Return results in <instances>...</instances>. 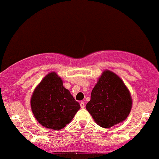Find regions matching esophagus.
Here are the masks:
<instances>
[{"instance_id":"esophagus-1","label":"esophagus","mask_w":159,"mask_h":159,"mask_svg":"<svg viewBox=\"0 0 159 159\" xmlns=\"http://www.w3.org/2000/svg\"><path fill=\"white\" fill-rule=\"evenodd\" d=\"M80 106H81V108H84L85 107L84 102H80Z\"/></svg>"}]
</instances>
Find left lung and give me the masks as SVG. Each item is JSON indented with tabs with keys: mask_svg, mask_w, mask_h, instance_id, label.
<instances>
[{
	"mask_svg": "<svg viewBox=\"0 0 159 159\" xmlns=\"http://www.w3.org/2000/svg\"><path fill=\"white\" fill-rule=\"evenodd\" d=\"M132 107V96L123 80L106 69L93 89L86 109L97 125L107 129L123 122Z\"/></svg>",
	"mask_w": 159,
	"mask_h": 159,
	"instance_id": "8db88e82",
	"label": "left lung"
}]
</instances>
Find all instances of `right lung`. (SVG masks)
<instances>
[{"label": "right lung", "mask_w": 159, "mask_h": 159, "mask_svg": "<svg viewBox=\"0 0 159 159\" xmlns=\"http://www.w3.org/2000/svg\"><path fill=\"white\" fill-rule=\"evenodd\" d=\"M30 107L36 120L43 126L54 130L64 128L81 108L55 72L46 75L36 86Z\"/></svg>", "instance_id": "right-lung-1"}]
</instances>
